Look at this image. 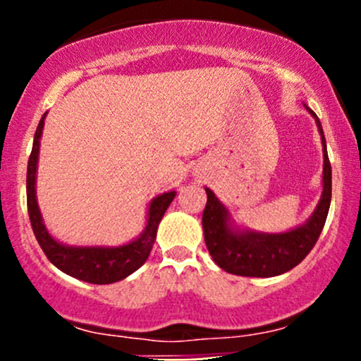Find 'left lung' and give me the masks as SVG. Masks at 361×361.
Masks as SVG:
<instances>
[{
    "label": "left lung",
    "mask_w": 361,
    "mask_h": 361,
    "mask_svg": "<svg viewBox=\"0 0 361 361\" xmlns=\"http://www.w3.org/2000/svg\"><path fill=\"white\" fill-rule=\"evenodd\" d=\"M307 111L314 118L322 136L323 190L318 206L304 224L278 234L239 227L231 216L228 207L214 195L211 188L206 187L207 202L202 213L204 241L214 264L225 272L250 276V278H272V276L285 274L300 264L318 241L332 201V167L326 154L322 122L311 108H307Z\"/></svg>",
    "instance_id": "1"
}]
</instances>
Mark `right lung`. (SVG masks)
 <instances>
[{"label": "right lung", "instance_id": "add662e5", "mask_svg": "<svg viewBox=\"0 0 361 361\" xmlns=\"http://www.w3.org/2000/svg\"><path fill=\"white\" fill-rule=\"evenodd\" d=\"M45 115L39 120L32 141V150L27 162V213L31 220L32 232H35L38 245L42 246L43 253L59 271L71 278L80 279L94 285H111V283L126 279L134 271L147 262L157 238V228L164 213L169 204L176 197V192L169 190L157 195L148 202L147 209V225L143 232L133 241L118 246H73L61 243L54 238L43 221L42 211H39L38 199H36V173H38L39 159V140L45 126Z\"/></svg>", "mask_w": 361, "mask_h": 361}]
</instances>
